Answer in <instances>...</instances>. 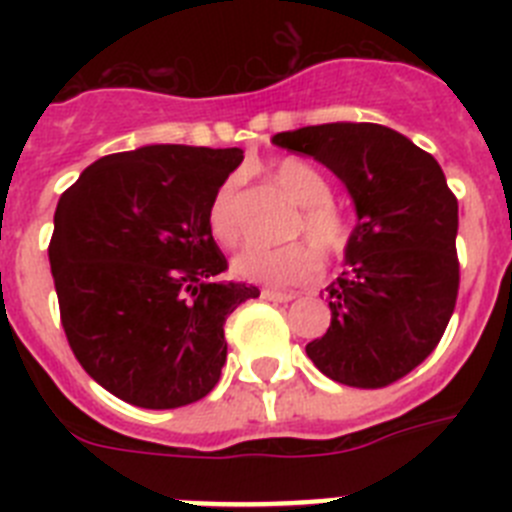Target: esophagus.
<instances>
[{
	"mask_svg": "<svg viewBox=\"0 0 512 512\" xmlns=\"http://www.w3.org/2000/svg\"><path fill=\"white\" fill-rule=\"evenodd\" d=\"M261 297L269 302H292L295 300V292H279V289H261Z\"/></svg>",
	"mask_w": 512,
	"mask_h": 512,
	"instance_id": "obj_1",
	"label": "esophagus"
}]
</instances>
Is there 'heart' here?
Returning <instances> with one entry per match:
<instances>
[{"label":"heart","instance_id":"1","mask_svg":"<svg viewBox=\"0 0 512 512\" xmlns=\"http://www.w3.org/2000/svg\"><path fill=\"white\" fill-rule=\"evenodd\" d=\"M269 179L300 205V217L292 225V235L307 243H289L279 248L248 246L233 259V271L241 279L271 287L310 282L320 269L321 259H338L351 243V223L346 212L330 200V184L320 169L302 158H282L269 166ZM210 230L217 243L235 246L241 241L238 223V179L230 176L217 187L210 202Z\"/></svg>","mask_w":512,"mask_h":512}]
</instances>
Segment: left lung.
I'll use <instances>...</instances> for the list:
<instances>
[{
    "mask_svg": "<svg viewBox=\"0 0 512 512\" xmlns=\"http://www.w3.org/2000/svg\"><path fill=\"white\" fill-rule=\"evenodd\" d=\"M346 184L356 223L348 269L328 284L330 328L305 346L333 382L377 390L423 364L459 295V205L431 153L374 122H328L277 133Z\"/></svg>",
    "mask_w": 512,
    "mask_h": 512,
    "instance_id": "1",
    "label": "left lung"
}]
</instances>
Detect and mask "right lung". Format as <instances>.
Instances as JSON below:
<instances>
[{
    "label": "right lung",
    "mask_w": 512,
    "mask_h": 512,
    "mask_svg": "<svg viewBox=\"0 0 512 512\" xmlns=\"http://www.w3.org/2000/svg\"><path fill=\"white\" fill-rule=\"evenodd\" d=\"M241 148L143 146L94 161L61 194L48 246L61 325L84 372L135 408L197 402L220 379L225 320L259 297L220 282L210 202Z\"/></svg>",
    "instance_id": "right-lung-1"
}]
</instances>
